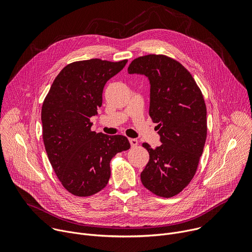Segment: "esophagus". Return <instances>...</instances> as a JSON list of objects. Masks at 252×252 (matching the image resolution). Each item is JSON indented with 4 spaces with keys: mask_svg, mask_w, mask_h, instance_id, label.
I'll use <instances>...</instances> for the list:
<instances>
[{
    "mask_svg": "<svg viewBox=\"0 0 252 252\" xmlns=\"http://www.w3.org/2000/svg\"><path fill=\"white\" fill-rule=\"evenodd\" d=\"M129 142H130V146H131L132 148L136 147L137 143H138V141H137L136 138H129Z\"/></svg>",
    "mask_w": 252,
    "mask_h": 252,
    "instance_id": "1",
    "label": "esophagus"
}]
</instances>
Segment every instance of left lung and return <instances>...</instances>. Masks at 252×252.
<instances>
[{
	"mask_svg": "<svg viewBox=\"0 0 252 252\" xmlns=\"http://www.w3.org/2000/svg\"><path fill=\"white\" fill-rule=\"evenodd\" d=\"M128 74H142L151 83L150 117L160 141L155 150L142 143L150 160L140 173L146 189L160 197L183 191L193 178L206 139V105L189 71L176 60L151 54L134 59Z\"/></svg>",
	"mask_w": 252,
	"mask_h": 252,
	"instance_id": "obj_1",
	"label": "left lung"
}]
</instances>
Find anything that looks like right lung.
Masks as SVG:
<instances>
[{
	"mask_svg": "<svg viewBox=\"0 0 252 252\" xmlns=\"http://www.w3.org/2000/svg\"><path fill=\"white\" fill-rule=\"evenodd\" d=\"M126 63L100 59L70 63L60 71L44 99L45 149L59 181L76 196H91L103 189L111 177L112 158L130 148L125 135L96 133L91 122L102 104L105 83Z\"/></svg>",
	"mask_w": 252,
	"mask_h": 252,
	"instance_id": "right-lung-1",
	"label": "right lung"
}]
</instances>
